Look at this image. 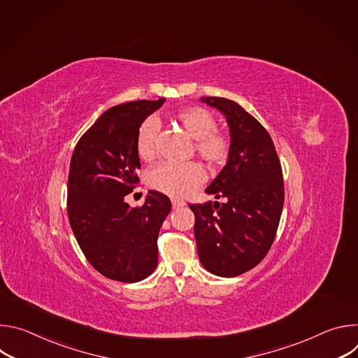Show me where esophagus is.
<instances>
[{"label": "esophagus", "instance_id": "obj_1", "mask_svg": "<svg viewBox=\"0 0 358 358\" xmlns=\"http://www.w3.org/2000/svg\"><path fill=\"white\" fill-rule=\"evenodd\" d=\"M171 203H173V208H174V210H178V208H181V207L185 206V202L181 201V199H173Z\"/></svg>", "mask_w": 358, "mask_h": 358}]
</instances>
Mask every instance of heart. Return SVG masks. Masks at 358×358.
Listing matches in <instances>:
<instances>
[{
	"mask_svg": "<svg viewBox=\"0 0 358 358\" xmlns=\"http://www.w3.org/2000/svg\"><path fill=\"white\" fill-rule=\"evenodd\" d=\"M176 119L184 131L195 140L194 148L196 155L210 166L224 164L231 152V138L228 134L217 129L215 116L203 108L191 106L181 109ZM159 123L150 117L141 123L136 137L137 155L143 162H152L157 156L156 136ZM206 174L198 163L170 164L163 163L147 174V184L151 189L167 194L170 196H184L202 184Z\"/></svg>",
	"mask_w": 358,
	"mask_h": 358,
	"instance_id": "1",
	"label": "heart"
}]
</instances>
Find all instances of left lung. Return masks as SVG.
I'll use <instances>...</instances> for the list:
<instances>
[{"instance_id": "left-lung-1", "label": "left lung", "mask_w": 358, "mask_h": 358, "mask_svg": "<svg viewBox=\"0 0 358 358\" xmlns=\"http://www.w3.org/2000/svg\"><path fill=\"white\" fill-rule=\"evenodd\" d=\"M227 119L231 152L206 189L225 202L189 203L198 257L208 272L235 278L269 252L282 215L285 187L275 144L266 129L236 101L202 97Z\"/></svg>"}]
</instances>
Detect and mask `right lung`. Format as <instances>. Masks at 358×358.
Wrapping results in <instances>:
<instances>
[{"mask_svg":"<svg viewBox=\"0 0 358 358\" xmlns=\"http://www.w3.org/2000/svg\"><path fill=\"white\" fill-rule=\"evenodd\" d=\"M164 101L137 100L110 108L79 138L71 159V228L89 264L112 280L140 282L157 268V238L171 202L159 191H148L143 206L131 208L124 196L138 184V127Z\"/></svg>","mask_w":358,"mask_h":358,"instance_id":"right-lung-1","label":"right lung"}]
</instances>
